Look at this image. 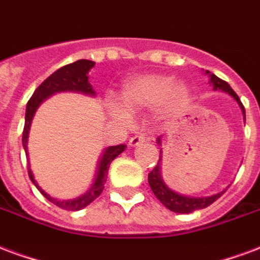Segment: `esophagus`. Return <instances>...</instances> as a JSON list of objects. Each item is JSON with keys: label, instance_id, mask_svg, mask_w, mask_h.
<instances>
[{"label": "esophagus", "instance_id": "obj_1", "mask_svg": "<svg viewBox=\"0 0 260 260\" xmlns=\"http://www.w3.org/2000/svg\"><path fill=\"white\" fill-rule=\"evenodd\" d=\"M143 142H145V136H132L129 139V142H128V146H129V147H136V146L142 145Z\"/></svg>", "mask_w": 260, "mask_h": 260}]
</instances>
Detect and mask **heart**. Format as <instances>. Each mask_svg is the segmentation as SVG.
I'll list each match as a JSON object with an SVG mask.
<instances>
[{
	"label": "heart",
	"mask_w": 260,
	"mask_h": 260,
	"mask_svg": "<svg viewBox=\"0 0 260 260\" xmlns=\"http://www.w3.org/2000/svg\"><path fill=\"white\" fill-rule=\"evenodd\" d=\"M189 85L175 81L172 74L146 73L129 78L121 88L120 101L110 99L107 103L109 114L117 121L126 122L131 113L154 109L159 118H171L189 105Z\"/></svg>",
	"instance_id": "1"
}]
</instances>
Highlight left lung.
<instances>
[{"mask_svg":"<svg viewBox=\"0 0 260 260\" xmlns=\"http://www.w3.org/2000/svg\"><path fill=\"white\" fill-rule=\"evenodd\" d=\"M205 74L209 77V84L213 86L215 91H222L226 92L229 95L232 96L234 101L237 102V105L240 106V109L243 111L244 115V122H245V110H244L243 103L240 102L238 96L236 92L233 91L230 85L228 82H224L223 80H220L219 77H216L212 73H209L208 70H205ZM157 143L161 146V136H158L157 139ZM159 159L158 164L155 165L154 169L149 174V184L153 193L157 199L159 200V203L164 204V207L172 211V212L176 213H190L197 211V209H203L209 207L211 204L215 203L216 200L222 196L226 190H223L220 193L213 194V196H209V197H189V196H183V194L176 193L175 190H172L169 187L168 184L165 183L164 179H162V172H161V157H162V150H159Z\"/></svg>","mask_w":260,"mask_h":260,"instance_id":"left-lung-1","label":"left lung"}]
</instances>
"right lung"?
Wrapping results in <instances>:
<instances>
[{
  "instance_id": "right-lung-1",
  "label": "right lung",
  "mask_w": 260,
  "mask_h": 260,
  "mask_svg": "<svg viewBox=\"0 0 260 260\" xmlns=\"http://www.w3.org/2000/svg\"><path fill=\"white\" fill-rule=\"evenodd\" d=\"M95 66V61L86 60V59H81L77 60L74 63H70L67 66L60 67L59 70H56L53 74L48 77L45 81L42 82L41 85L38 86L37 89L34 91L32 96L30 98V101L26 107V117H24V129H23V149L26 151V155L28 157L27 153V140H28V132H30V126H31L32 117L36 114V111L40 107L42 102H45L49 96L59 93V92H78V93H84L86 96H92L95 98L96 92L93 91V86L91 85V82L88 81V73L92 67ZM126 146L118 145V146H110L106 147L103 154L101 157L99 165H98V171H96L95 180L91 184V187L86 190L85 193L81 194L80 197H76L73 200H57L55 197H51L49 194L42 190L38 186L37 180L34 179L31 169L28 168V176L31 179V182L34 186L37 187L41 194L52 204H55L59 208L66 209V211H80V209L88 207L92 201H95L99 196L102 194L103 189H105L106 176L109 172V167H110L111 161L120 155L125 150Z\"/></svg>"
}]
</instances>
